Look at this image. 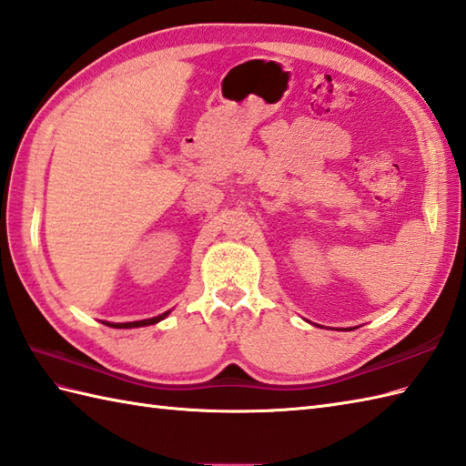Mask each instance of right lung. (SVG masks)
I'll return each mask as SVG.
<instances>
[{
  "instance_id": "1",
  "label": "right lung",
  "mask_w": 466,
  "mask_h": 466,
  "mask_svg": "<svg viewBox=\"0 0 466 466\" xmlns=\"http://www.w3.org/2000/svg\"><path fill=\"white\" fill-rule=\"evenodd\" d=\"M171 311H165L157 317H151V319H143V320H131V323H109V320H103V325L113 327V329H136V327H147V325H155L167 317Z\"/></svg>"
}]
</instances>
